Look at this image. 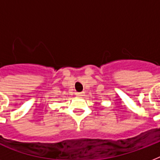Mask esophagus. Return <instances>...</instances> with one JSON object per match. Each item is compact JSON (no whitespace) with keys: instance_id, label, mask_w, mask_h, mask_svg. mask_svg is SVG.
<instances>
[{"instance_id":"34e87169","label":"esophagus","mask_w":160,"mask_h":160,"mask_svg":"<svg viewBox=\"0 0 160 160\" xmlns=\"http://www.w3.org/2000/svg\"><path fill=\"white\" fill-rule=\"evenodd\" d=\"M84 94H85L84 92H76V95H77L78 97H81V96L84 95Z\"/></svg>"}]
</instances>
